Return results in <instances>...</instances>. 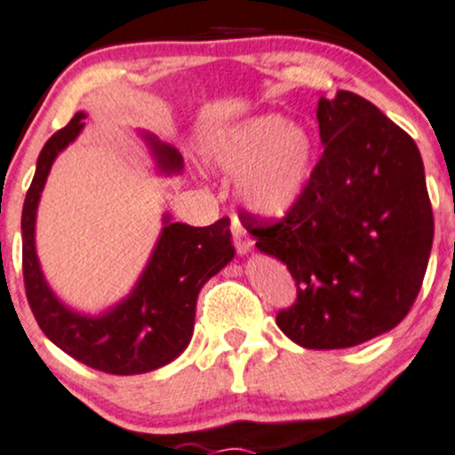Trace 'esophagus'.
Here are the masks:
<instances>
[{"instance_id": "esophagus-1", "label": "esophagus", "mask_w": 455, "mask_h": 455, "mask_svg": "<svg viewBox=\"0 0 455 455\" xmlns=\"http://www.w3.org/2000/svg\"><path fill=\"white\" fill-rule=\"evenodd\" d=\"M232 236H234V244H236V251L238 253L247 255L249 251H251V247H253L251 236H249L247 229L243 228V223L238 221L236 217L232 219Z\"/></svg>"}]
</instances>
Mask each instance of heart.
<instances>
[{
	"label": "heart",
	"mask_w": 455,
	"mask_h": 455,
	"mask_svg": "<svg viewBox=\"0 0 455 455\" xmlns=\"http://www.w3.org/2000/svg\"><path fill=\"white\" fill-rule=\"evenodd\" d=\"M315 144L309 129L282 114H255L212 129L202 156L214 170L236 176L241 202L262 217H279L307 188Z\"/></svg>",
	"instance_id": "1"
}]
</instances>
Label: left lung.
<instances>
[{
    "label": "left lung",
    "instance_id": "1",
    "mask_svg": "<svg viewBox=\"0 0 455 455\" xmlns=\"http://www.w3.org/2000/svg\"><path fill=\"white\" fill-rule=\"evenodd\" d=\"M324 152L303 197L277 223L244 214L255 247L282 259L296 303L277 326L311 350L359 346L391 331L419 294L434 217L412 137L359 94L318 100Z\"/></svg>",
    "mask_w": 455,
    "mask_h": 455
}]
</instances>
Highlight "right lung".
<instances>
[{"label":"right lung","instance_id":"right-lung-1","mask_svg":"<svg viewBox=\"0 0 455 455\" xmlns=\"http://www.w3.org/2000/svg\"><path fill=\"white\" fill-rule=\"evenodd\" d=\"M84 120V111H76L64 129L51 135L36 163L21 217L25 292L36 323L66 355L105 374H146L172 363L191 341L202 285L226 267L236 251L229 219H219L208 228H191L172 221L170 214H165L159 241L131 294L99 315L70 309L49 288L40 268L36 255V211L51 165L79 137ZM141 137L150 146L161 173L172 176L182 172L185 161L176 148L148 132H141Z\"/></svg>","mask_w":455,"mask_h":455}]
</instances>
